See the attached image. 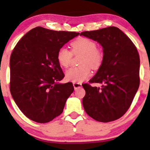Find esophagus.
Returning <instances> with one entry per match:
<instances>
[{"mask_svg": "<svg viewBox=\"0 0 150 150\" xmlns=\"http://www.w3.org/2000/svg\"><path fill=\"white\" fill-rule=\"evenodd\" d=\"M73 86L75 89L80 88L82 87V83H80V82H73Z\"/></svg>", "mask_w": 150, "mask_h": 150, "instance_id": "34e87169", "label": "esophagus"}]
</instances>
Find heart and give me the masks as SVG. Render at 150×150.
I'll list each match as a JSON object with an SVG mask.
<instances>
[{"label":"heart","mask_w":150,"mask_h":150,"mask_svg":"<svg viewBox=\"0 0 150 150\" xmlns=\"http://www.w3.org/2000/svg\"><path fill=\"white\" fill-rule=\"evenodd\" d=\"M72 52L66 47L60 48L57 53V61L61 66L67 68L70 65L72 53H82L80 63L82 65L70 68L65 72V79L73 82H80L88 78L91 74L90 67L97 69L102 63L103 54L97 49V44L92 39L80 37L71 43Z\"/></svg>","instance_id":"b5f03b06"}]
</instances>
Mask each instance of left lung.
Here are the masks:
<instances>
[{
	"mask_svg": "<svg viewBox=\"0 0 150 150\" xmlns=\"http://www.w3.org/2000/svg\"><path fill=\"white\" fill-rule=\"evenodd\" d=\"M84 36L99 43L103 60L90 82L104 84L101 88L83 84L82 105L86 113L99 122L113 121L123 116L132 104L140 85V56L137 49L116 27L83 32Z\"/></svg>",
	"mask_w": 150,
	"mask_h": 150,
	"instance_id": "1",
	"label": "left lung"
}]
</instances>
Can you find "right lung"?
Listing matches in <instances>:
<instances>
[{
	"mask_svg": "<svg viewBox=\"0 0 150 150\" xmlns=\"http://www.w3.org/2000/svg\"><path fill=\"white\" fill-rule=\"evenodd\" d=\"M80 33L37 27L18 42L10 56V93L24 114L40 123L51 121L63 112L74 91L57 61L60 48Z\"/></svg>",
	"mask_w": 150,
	"mask_h": 150,
	"instance_id": "obj_1",
	"label": "right lung"
}]
</instances>
